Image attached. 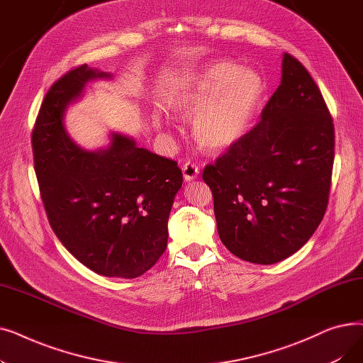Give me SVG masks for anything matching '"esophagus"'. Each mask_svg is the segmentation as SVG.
<instances>
[{
	"label": "esophagus",
	"mask_w": 363,
	"mask_h": 363,
	"mask_svg": "<svg viewBox=\"0 0 363 363\" xmlns=\"http://www.w3.org/2000/svg\"><path fill=\"white\" fill-rule=\"evenodd\" d=\"M182 174H184V179L185 181H193L199 177L200 174V167L193 163V162H186L184 166H182Z\"/></svg>",
	"instance_id": "1"
}]
</instances>
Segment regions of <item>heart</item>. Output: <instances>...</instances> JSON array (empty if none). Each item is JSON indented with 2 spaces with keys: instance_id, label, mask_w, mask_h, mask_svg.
<instances>
[{
  "instance_id": "b5f03b06",
  "label": "heart",
  "mask_w": 363,
  "mask_h": 363,
  "mask_svg": "<svg viewBox=\"0 0 363 363\" xmlns=\"http://www.w3.org/2000/svg\"><path fill=\"white\" fill-rule=\"evenodd\" d=\"M263 81L255 70L230 62L206 66L179 89L169 107L181 118H191L199 147L219 152L242 138L260 104ZM157 128L164 123L155 118Z\"/></svg>"
}]
</instances>
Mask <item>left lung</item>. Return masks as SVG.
Returning <instances> with one entry per match:
<instances>
[{"label": "left lung", "mask_w": 363, "mask_h": 363, "mask_svg": "<svg viewBox=\"0 0 363 363\" xmlns=\"http://www.w3.org/2000/svg\"><path fill=\"white\" fill-rule=\"evenodd\" d=\"M334 144L333 118L318 85L285 52L281 85L260 122L203 170L226 249L257 264L301 249L327 211Z\"/></svg>", "instance_id": "left-lung-1"}]
</instances>
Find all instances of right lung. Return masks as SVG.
Masks as SVG:
<instances>
[{
  "instance_id": "obj_1",
  "label": "right lung",
  "mask_w": 363,
  "mask_h": 363,
  "mask_svg": "<svg viewBox=\"0 0 363 363\" xmlns=\"http://www.w3.org/2000/svg\"><path fill=\"white\" fill-rule=\"evenodd\" d=\"M97 78L110 74L81 65L45 94L32 130L35 174L48 222L66 249L95 274L137 278L166 250L182 172L121 133L107 150L76 147L63 126L65 110Z\"/></svg>"
}]
</instances>
